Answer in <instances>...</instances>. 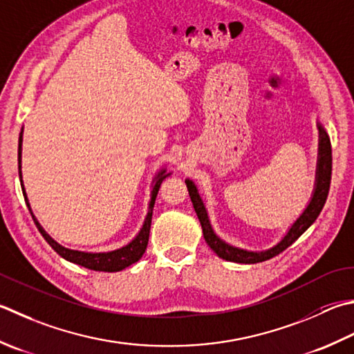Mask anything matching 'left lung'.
I'll use <instances>...</instances> for the list:
<instances>
[{"mask_svg": "<svg viewBox=\"0 0 354 354\" xmlns=\"http://www.w3.org/2000/svg\"><path fill=\"white\" fill-rule=\"evenodd\" d=\"M319 135H321V142H319V167H317V181H316V190L315 195L311 198L308 207L301 214V218L296 221L293 227L290 228L288 233L286 234L278 245H274L273 248L266 252H245L241 250V248L232 247L225 244L224 241H221L216 234L213 233L209 218H207V212L205 207L201 201L198 190L195 184L187 179V189H189V195L193 203V207H195V212L198 214V219L201 223V227H203V233H204V239L212 250L216 253L219 258H223L225 261H232V262H239V264H256V262H262L267 261L273 256L282 253L286 248H288L293 242L301 236V234L307 230V228L315 223L316 218L319 216V213L324 209L325 201H327L328 196V190H330V183H331V142L330 138L325 133V130L319 126Z\"/></svg>", "mask_w": 354, "mask_h": 354, "instance_id": "8db88e82", "label": "left lung"}]
</instances>
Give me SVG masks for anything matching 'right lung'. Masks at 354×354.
Here are the masks:
<instances>
[{
	"label": "right lung",
	"mask_w": 354,
	"mask_h": 354,
	"mask_svg": "<svg viewBox=\"0 0 354 354\" xmlns=\"http://www.w3.org/2000/svg\"><path fill=\"white\" fill-rule=\"evenodd\" d=\"M21 144H23V130L19 133V141H18V173H19V181H21V189H23V195L26 199V204L29 207V212L32 214V218L37 224L39 233L43 234V238L47 241V244L50 245L55 252H57L62 258L73 262V264H78L81 267H86L90 270H95V272H120V270L126 268L131 264H135L136 261H140L142 258V254L147 248L149 244V233H150V224H151V214H153V205H155V199L158 195L159 187H161V183L164 181L165 178L169 175H165V170L159 171V175L155 178L156 184L153 187V192H151V201L149 205V213L147 218L144 221V225L141 228V232L138 236L127 244L126 247L120 248V250L115 252H109V253H84V252H76V250H71V248H66L59 245L58 242H55L48 234L43 230V227L39 225V223L37 221V218L33 216L32 209L29 205V201H27V195L23 185V178H21Z\"/></svg>",
	"instance_id": "1"
}]
</instances>
